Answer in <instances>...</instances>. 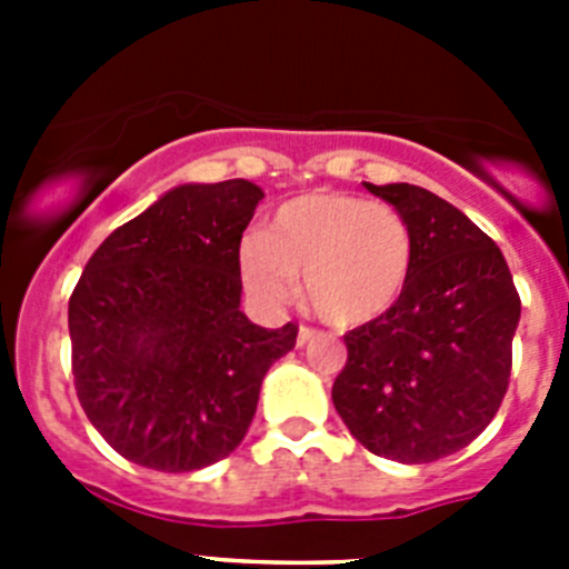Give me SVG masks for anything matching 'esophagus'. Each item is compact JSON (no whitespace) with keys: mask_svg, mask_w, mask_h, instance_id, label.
<instances>
[{"mask_svg":"<svg viewBox=\"0 0 569 569\" xmlns=\"http://www.w3.org/2000/svg\"><path fill=\"white\" fill-rule=\"evenodd\" d=\"M313 339H319V330H313V328H308V325H301L299 328V347H305V345H310V341Z\"/></svg>","mask_w":569,"mask_h":569,"instance_id":"34e87169","label":"esophagus"}]
</instances>
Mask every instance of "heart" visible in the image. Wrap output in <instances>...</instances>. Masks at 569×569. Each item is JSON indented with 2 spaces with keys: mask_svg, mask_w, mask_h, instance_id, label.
Masks as SVG:
<instances>
[{
  "mask_svg": "<svg viewBox=\"0 0 569 569\" xmlns=\"http://www.w3.org/2000/svg\"><path fill=\"white\" fill-rule=\"evenodd\" d=\"M413 228L401 210L353 193H308L276 210L268 233L239 244L244 284L279 305L305 276V299L336 328H361L399 305L413 270Z\"/></svg>",
  "mask_w": 569,
  "mask_h": 569,
  "instance_id": "heart-1",
  "label": "heart"
}]
</instances>
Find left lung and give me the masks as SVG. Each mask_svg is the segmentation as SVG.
I'll list each match as a JSON object with an SVG mask.
<instances>
[{
    "instance_id": "left-lung-1",
    "label": "left lung",
    "mask_w": 569,
    "mask_h": 569,
    "mask_svg": "<svg viewBox=\"0 0 569 569\" xmlns=\"http://www.w3.org/2000/svg\"><path fill=\"white\" fill-rule=\"evenodd\" d=\"M413 228L399 305L345 336L333 405L347 430L401 465L445 459L499 413L521 299L499 244L416 184H370Z\"/></svg>"
}]
</instances>
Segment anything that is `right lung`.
I'll return each instance as SVG.
<instances>
[{
	"label": "right lung",
	"instance_id": "add662e5",
	"mask_svg": "<svg viewBox=\"0 0 569 569\" xmlns=\"http://www.w3.org/2000/svg\"><path fill=\"white\" fill-rule=\"evenodd\" d=\"M261 188L182 184L116 228L70 293L79 405L133 465L190 472L239 447L261 379L296 347L239 310L241 233Z\"/></svg>",
	"mask_w": 569,
	"mask_h": 569
}]
</instances>
